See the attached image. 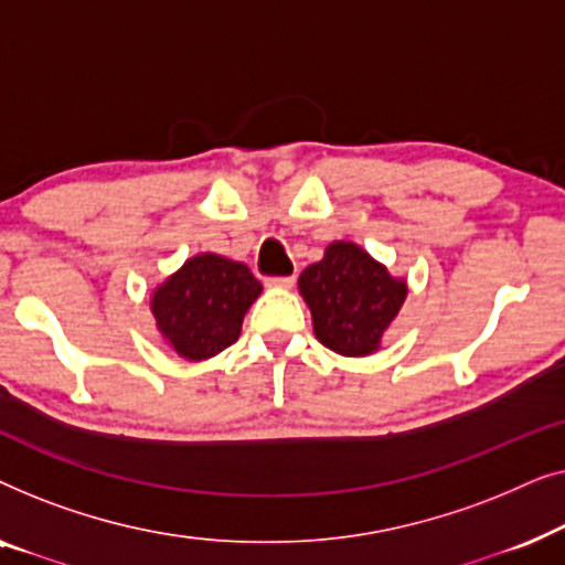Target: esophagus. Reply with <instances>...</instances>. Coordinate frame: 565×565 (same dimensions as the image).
<instances>
[{
  "instance_id": "esophagus-1",
  "label": "esophagus",
  "mask_w": 565,
  "mask_h": 565,
  "mask_svg": "<svg viewBox=\"0 0 565 565\" xmlns=\"http://www.w3.org/2000/svg\"><path fill=\"white\" fill-rule=\"evenodd\" d=\"M292 282H296V275H285V277H269V288H282L288 290L292 288Z\"/></svg>"
}]
</instances>
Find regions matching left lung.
I'll return each mask as SVG.
<instances>
[{"mask_svg": "<svg viewBox=\"0 0 565 565\" xmlns=\"http://www.w3.org/2000/svg\"><path fill=\"white\" fill-rule=\"evenodd\" d=\"M298 290L311 308L316 339L344 358L377 352L408 292L406 280L352 242L329 244L323 259L300 273Z\"/></svg>", "mask_w": 565, "mask_h": 565, "instance_id": "left-lung-1", "label": "left lung"}]
</instances>
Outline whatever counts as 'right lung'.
I'll return each instance as SVG.
<instances>
[{"mask_svg": "<svg viewBox=\"0 0 565 565\" xmlns=\"http://www.w3.org/2000/svg\"><path fill=\"white\" fill-rule=\"evenodd\" d=\"M262 282L242 262L198 254L153 290L151 313L159 334L184 360L200 362L231 347Z\"/></svg>", "mask_w": 565, "mask_h": 565, "instance_id": "right-lung-1", "label": "right lung"}]
</instances>
